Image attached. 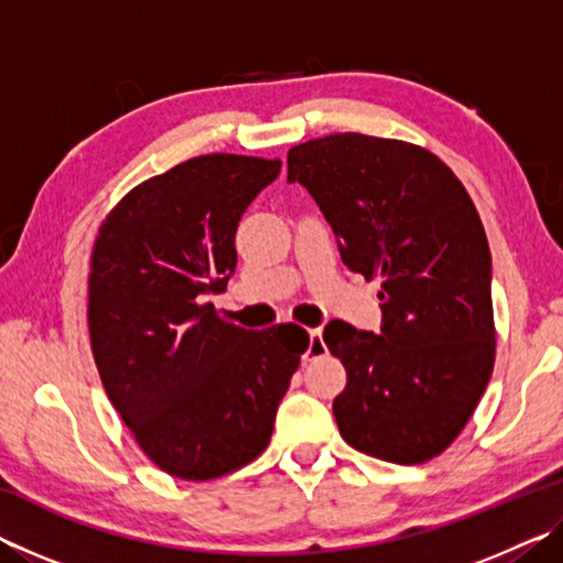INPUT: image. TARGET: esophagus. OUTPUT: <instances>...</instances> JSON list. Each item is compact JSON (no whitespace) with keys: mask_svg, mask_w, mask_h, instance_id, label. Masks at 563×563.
Masks as SVG:
<instances>
[{"mask_svg":"<svg viewBox=\"0 0 563 563\" xmlns=\"http://www.w3.org/2000/svg\"><path fill=\"white\" fill-rule=\"evenodd\" d=\"M325 352H328V347H325V342H322V330L320 328L310 330V345H308V352H305V360L320 357V355H325Z\"/></svg>","mask_w":563,"mask_h":563,"instance_id":"esophagus-1","label":"esophagus"}]
</instances>
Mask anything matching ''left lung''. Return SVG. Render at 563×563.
Here are the masks:
<instances>
[{"mask_svg":"<svg viewBox=\"0 0 563 563\" xmlns=\"http://www.w3.org/2000/svg\"><path fill=\"white\" fill-rule=\"evenodd\" d=\"M288 180L308 188L342 263L383 278V328L328 322L322 340L347 385L332 402L342 440L377 460L442 454L494 369L492 255L482 218L452 168L422 146L332 133L288 151Z\"/></svg>","mask_w":563,"mask_h":563,"instance_id":"8db88e82","label":"left lung"}]
</instances>
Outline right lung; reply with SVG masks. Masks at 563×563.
Returning a JSON list of instances; mask_svg holds the SVG:
<instances>
[{
    "mask_svg": "<svg viewBox=\"0 0 563 563\" xmlns=\"http://www.w3.org/2000/svg\"><path fill=\"white\" fill-rule=\"evenodd\" d=\"M280 161L208 154L129 190L101 223L89 271V335L103 389L151 462L206 482L268 446L308 332L245 330L208 292L235 271L245 208Z\"/></svg>",
    "mask_w": 563,
    "mask_h": 563,
    "instance_id": "obj_1",
    "label": "right lung"
}]
</instances>
